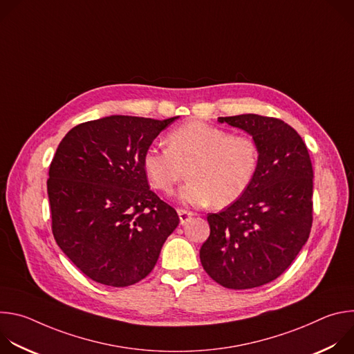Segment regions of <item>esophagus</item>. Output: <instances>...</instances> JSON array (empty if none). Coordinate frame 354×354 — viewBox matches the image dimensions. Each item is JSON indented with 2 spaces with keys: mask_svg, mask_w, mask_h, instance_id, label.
<instances>
[{
  "mask_svg": "<svg viewBox=\"0 0 354 354\" xmlns=\"http://www.w3.org/2000/svg\"><path fill=\"white\" fill-rule=\"evenodd\" d=\"M178 214H179V220H180V224L183 225V224H186L194 214L192 213V212H187V210H182V209H179L178 210Z\"/></svg>",
  "mask_w": 354,
  "mask_h": 354,
  "instance_id": "obj_1",
  "label": "esophagus"
}]
</instances>
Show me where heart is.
Segmentation results:
<instances>
[{"label":"heart","mask_w":354,"mask_h":354,"mask_svg":"<svg viewBox=\"0 0 354 354\" xmlns=\"http://www.w3.org/2000/svg\"><path fill=\"white\" fill-rule=\"evenodd\" d=\"M168 148L148 147L142 154V169L153 187L171 194L187 176L179 192L189 206H230L254 180L261 151L257 140L203 120H192L171 130Z\"/></svg>","instance_id":"b5f03b06"}]
</instances>
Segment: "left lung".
<instances>
[{
  "label": "left lung",
  "mask_w": 354,
  "mask_h": 354,
  "mask_svg": "<svg viewBox=\"0 0 354 354\" xmlns=\"http://www.w3.org/2000/svg\"><path fill=\"white\" fill-rule=\"evenodd\" d=\"M254 137L261 158L248 190L220 213H210V236L200 262L218 284L232 290L277 279L306 245L313 227L314 171L307 145L276 118H218Z\"/></svg>",
  "instance_id": "8db88e82"
}]
</instances>
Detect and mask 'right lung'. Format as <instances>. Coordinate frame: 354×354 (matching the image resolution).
Returning <instances> with one entry per match:
<instances>
[{
    "label": "right lung",
    "instance_id": "add662e5",
    "mask_svg": "<svg viewBox=\"0 0 354 354\" xmlns=\"http://www.w3.org/2000/svg\"><path fill=\"white\" fill-rule=\"evenodd\" d=\"M176 119L108 116L75 126L59 144L47 179L52 231L93 281L138 283L178 227V213L149 190L142 169L144 151Z\"/></svg>",
    "mask_w": 354,
    "mask_h": 354
}]
</instances>
